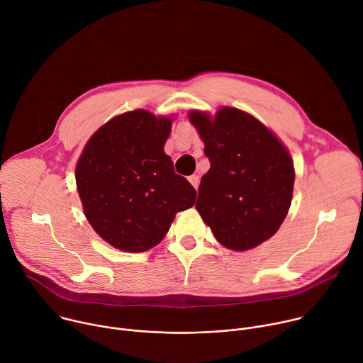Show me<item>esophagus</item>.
<instances>
[{"label": "esophagus", "instance_id": "34e87169", "mask_svg": "<svg viewBox=\"0 0 363 363\" xmlns=\"http://www.w3.org/2000/svg\"><path fill=\"white\" fill-rule=\"evenodd\" d=\"M188 181L191 182V185L196 189L198 188V185H199V177L198 175H191L189 178H188Z\"/></svg>", "mask_w": 363, "mask_h": 363}]
</instances>
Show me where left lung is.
<instances>
[{
    "label": "left lung",
    "mask_w": 363,
    "mask_h": 363,
    "mask_svg": "<svg viewBox=\"0 0 363 363\" xmlns=\"http://www.w3.org/2000/svg\"><path fill=\"white\" fill-rule=\"evenodd\" d=\"M211 168L201 178L195 208L227 248L247 251L273 237L293 195L289 150L260 121L235 108L214 118L191 112Z\"/></svg>",
    "instance_id": "1"
}]
</instances>
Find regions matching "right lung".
<instances>
[{
  "label": "right lung",
  "instance_id": "obj_1",
  "mask_svg": "<svg viewBox=\"0 0 363 363\" xmlns=\"http://www.w3.org/2000/svg\"><path fill=\"white\" fill-rule=\"evenodd\" d=\"M171 118L126 112L86 143L76 184L87 221L111 245L146 251L162 241L177 213L191 208L196 191L164 152Z\"/></svg>",
  "mask_w": 363,
  "mask_h": 363
}]
</instances>
